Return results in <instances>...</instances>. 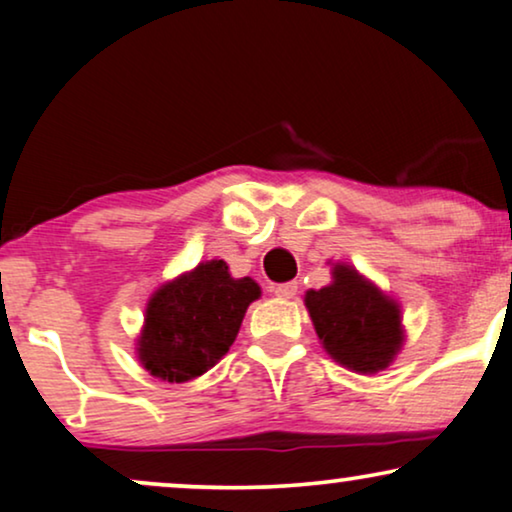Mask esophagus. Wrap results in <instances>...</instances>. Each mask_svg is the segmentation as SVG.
Returning a JSON list of instances; mask_svg holds the SVG:
<instances>
[{
  "label": "esophagus",
  "instance_id": "obj_1",
  "mask_svg": "<svg viewBox=\"0 0 512 512\" xmlns=\"http://www.w3.org/2000/svg\"><path fill=\"white\" fill-rule=\"evenodd\" d=\"M297 290H299V285L295 281L281 283V285H276V288H274L276 297H281V299H292V297L297 295Z\"/></svg>",
  "mask_w": 512,
  "mask_h": 512
}]
</instances>
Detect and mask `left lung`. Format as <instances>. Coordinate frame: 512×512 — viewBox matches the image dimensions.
<instances>
[{
    "label": "left lung",
    "mask_w": 512,
    "mask_h": 512,
    "mask_svg": "<svg viewBox=\"0 0 512 512\" xmlns=\"http://www.w3.org/2000/svg\"><path fill=\"white\" fill-rule=\"evenodd\" d=\"M304 304L323 349L349 370H386L403 346L398 302L349 264H335L332 283L306 292Z\"/></svg>",
    "instance_id": "left-lung-1"
}]
</instances>
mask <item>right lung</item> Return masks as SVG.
<instances>
[{
    "label": "right lung",
    "mask_w": 512,
    "mask_h": 512,
    "mask_svg": "<svg viewBox=\"0 0 512 512\" xmlns=\"http://www.w3.org/2000/svg\"><path fill=\"white\" fill-rule=\"evenodd\" d=\"M260 295L252 278H231L224 260L201 262L161 285L149 299L138 337L142 367L175 384L201 377L229 351L245 311Z\"/></svg>",
    "instance_id": "1"
}]
</instances>
